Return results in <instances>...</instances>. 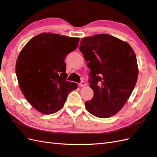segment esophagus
Returning a JSON list of instances; mask_svg holds the SVG:
<instances>
[{"label":"esophagus","instance_id":"esophagus-1","mask_svg":"<svg viewBox=\"0 0 157 157\" xmlns=\"http://www.w3.org/2000/svg\"><path fill=\"white\" fill-rule=\"evenodd\" d=\"M86 83L82 80V81L80 82V83L78 84V86H79L80 87H83V86H86Z\"/></svg>","mask_w":157,"mask_h":157}]
</instances>
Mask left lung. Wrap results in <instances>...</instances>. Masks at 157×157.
<instances>
[{"mask_svg":"<svg viewBox=\"0 0 157 157\" xmlns=\"http://www.w3.org/2000/svg\"><path fill=\"white\" fill-rule=\"evenodd\" d=\"M79 50L90 69L91 100L87 111L105 118L119 111L129 99L138 77L137 59L127 42L107 34L95 35L80 40Z\"/></svg>","mask_w":157,"mask_h":157,"instance_id":"obj_1","label":"left lung"}]
</instances>
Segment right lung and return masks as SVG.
Returning a JSON list of instances; mask_svg holds the SVG:
<instances>
[{
	"instance_id": "add662e5",
	"label": "right lung",
	"mask_w": 157,
	"mask_h": 157,
	"mask_svg": "<svg viewBox=\"0 0 157 157\" xmlns=\"http://www.w3.org/2000/svg\"><path fill=\"white\" fill-rule=\"evenodd\" d=\"M78 38L42 33L31 39L19 54L16 73L19 86L31 105L43 114L63 107L78 86L67 81L65 58L78 47Z\"/></svg>"
}]
</instances>
